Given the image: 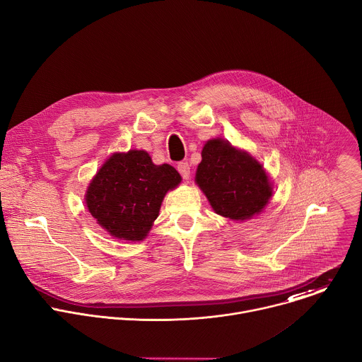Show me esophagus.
Wrapping results in <instances>:
<instances>
[{"label": "esophagus", "mask_w": 362, "mask_h": 362, "mask_svg": "<svg viewBox=\"0 0 362 362\" xmlns=\"http://www.w3.org/2000/svg\"><path fill=\"white\" fill-rule=\"evenodd\" d=\"M177 170H179V173L182 175L183 179H189V176H190V166H189L187 162H179L177 163Z\"/></svg>", "instance_id": "esophagus-1"}]
</instances>
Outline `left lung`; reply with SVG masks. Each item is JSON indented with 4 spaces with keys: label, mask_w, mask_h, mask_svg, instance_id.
Here are the masks:
<instances>
[{
    "label": "left lung",
    "mask_w": 362,
    "mask_h": 362,
    "mask_svg": "<svg viewBox=\"0 0 362 362\" xmlns=\"http://www.w3.org/2000/svg\"><path fill=\"white\" fill-rule=\"evenodd\" d=\"M196 183L214 211L233 221L250 219L262 212L272 196L262 165L219 139L203 146Z\"/></svg>",
    "instance_id": "obj_1"
}]
</instances>
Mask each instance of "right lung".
I'll return each mask as SVG.
<instances>
[{
  "instance_id": "obj_1",
  "label": "right lung",
  "mask_w": 362,
  "mask_h": 362,
  "mask_svg": "<svg viewBox=\"0 0 362 362\" xmlns=\"http://www.w3.org/2000/svg\"><path fill=\"white\" fill-rule=\"evenodd\" d=\"M177 170L153 165L148 153H115L91 180L86 203L88 212L112 236L141 240L159 216L165 194L180 183Z\"/></svg>"
}]
</instances>
